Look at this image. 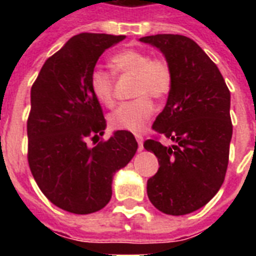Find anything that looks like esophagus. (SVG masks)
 Wrapping results in <instances>:
<instances>
[{
  "label": "esophagus",
  "mask_w": 256,
  "mask_h": 256,
  "mask_svg": "<svg viewBox=\"0 0 256 256\" xmlns=\"http://www.w3.org/2000/svg\"><path fill=\"white\" fill-rule=\"evenodd\" d=\"M136 140L138 142V150H144V136H140V134H136Z\"/></svg>",
  "instance_id": "1"
}]
</instances>
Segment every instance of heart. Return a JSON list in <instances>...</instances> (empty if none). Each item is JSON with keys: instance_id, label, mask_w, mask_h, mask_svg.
I'll list each match as a JSON object with an SVG mask.
<instances>
[{"instance_id": "obj_1", "label": "heart", "mask_w": 256, "mask_h": 256, "mask_svg": "<svg viewBox=\"0 0 256 256\" xmlns=\"http://www.w3.org/2000/svg\"><path fill=\"white\" fill-rule=\"evenodd\" d=\"M112 68L120 76H134L132 96L136 100L120 104L108 116V124L114 128L138 132L152 118L154 104L150 98L164 100L172 86L170 65L164 58H152L148 52L124 49L112 57ZM116 80L110 72L96 68L90 76V88L96 100L106 108L116 104Z\"/></svg>"}]
</instances>
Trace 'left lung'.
I'll return each instance as SVG.
<instances>
[{"instance_id":"obj_1","label":"left lung","mask_w":256,"mask_h":256,"mask_svg":"<svg viewBox=\"0 0 256 256\" xmlns=\"http://www.w3.org/2000/svg\"><path fill=\"white\" fill-rule=\"evenodd\" d=\"M140 41L158 48L172 73L168 104L152 130L174 144L166 148L158 138L144 144L160 164L148 180V199L164 214H190L210 202L226 176L232 136L230 90L191 38L156 34Z\"/></svg>"}]
</instances>
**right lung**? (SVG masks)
<instances>
[{
    "instance_id": "add662e5",
    "label": "right lung",
    "mask_w": 256,
    "mask_h": 256,
    "mask_svg": "<svg viewBox=\"0 0 256 256\" xmlns=\"http://www.w3.org/2000/svg\"><path fill=\"white\" fill-rule=\"evenodd\" d=\"M124 38L100 33L74 36L46 60L32 86L30 171L46 198L73 214H92L108 204L112 175L132 160L138 148L128 130L98 140L106 120L90 88L98 58Z\"/></svg>"
}]
</instances>
